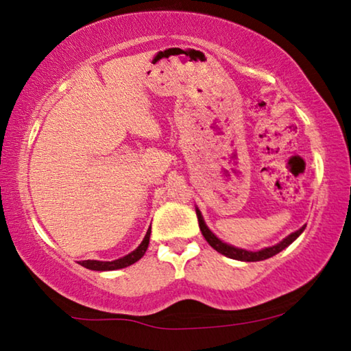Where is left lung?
<instances>
[{"mask_svg":"<svg viewBox=\"0 0 351 351\" xmlns=\"http://www.w3.org/2000/svg\"><path fill=\"white\" fill-rule=\"evenodd\" d=\"M195 210H197V217H198V223H199V229H201V234L204 235L206 241L209 243V245L215 249L217 252L226 255V257L229 258H234V260H240V261H260V260H266L272 257V255H276L278 252H282L285 247H288L291 243H293L297 237H299L302 232H304L306 224L302 226L299 230H295V232L289 234L288 237H285V239L277 243L274 246H269V247H265V249H260V251H247V249H241V247H235L232 245H228V243H224L218 239V237L212 232V230L207 228V224L204 221L203 215H201V212L198 207H195Z\"/></svg>","mask_w":351,"mask_h":351,"instance_id":"obj_1","label":"left lung"}]
</instances>
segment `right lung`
I'll return each mask as SVG.
<instances>
[{
    "mask_svg": "<svg viewBox=\"0 0 351 351\" xmlns=\"http://www.w3.org/2000/svg\"><path fill=\"white\" fill-rule=\"evenodd\" d=\"M150 234H152V226L148 228L147 234L144 237V240H142L141 245L134 249L133 252H130L128 255L122 258H117V260H112V261H99V260H83L82 261V266L86 269H93V271H114V269H122V268H127V266L136 263V261L141 260L144 257V254L148 247V243H150Z\"/></svg>",
    "mask_w": 351,
    "mask_h": 351,
    "instance_id": "right-lung-1",
    "label": "right lung"
}]
</instances>
